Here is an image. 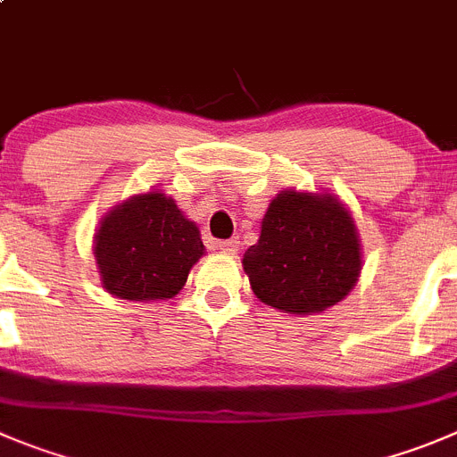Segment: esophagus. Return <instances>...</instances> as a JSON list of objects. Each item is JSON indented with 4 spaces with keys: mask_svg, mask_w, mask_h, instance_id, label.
<instances>
[{
    "mask_svg": "<svg viewBox=\"0 0 457 457\" xmlns=\"http://www.w3.org/2000/svg\"><path fill=\"white\" fill-rule=\"evenodd\" d=\"M216 248H219L223 254H237L238 241L237 238H229V241H219L216 243Z\"/></svg>",
    "mask_w": 457,
    "mask_h": 457,
    "instance_id": "34e87169",
    "label": "esophagus"
}]
</instances>
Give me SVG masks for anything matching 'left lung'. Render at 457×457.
<instances>
[{
    "label": "left lung",
    "instance_id": "1",
    "mask_svg": "<svg viewBox=\"0 0 457 457\" xmlns=\"http://www.w3.org/2000/svg\"><path fill=\"white\" fill-rule=\"evenodd\" d=\"M363 268L349 209L331 194L287 189L268 204L262 234L243 254L254 295L284 313L311 315L338 304Z\"/></svg>",
    "mask_w": 457,
    "mask_h": 457
}]
</instances>
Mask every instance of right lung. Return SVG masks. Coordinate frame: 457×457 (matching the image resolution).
<instances>
[{
  "instance_id": "add662e5",
  "label": "right lung",
  "mask_w": 457,
  "mask_h": 457,
  "mask_svg": "<svg viewBox=\"0 0 457 457\" xmlns=\"http://www.w3.org/2000/svg\"><path fill=\"white\" fill-rule=\"evenodd\" d=\"M204 254L200 229L162 191L110 209L94 234V259L110 295L130 302L170 300Z\"/></svg>"
}]
</instances>
